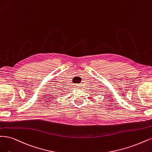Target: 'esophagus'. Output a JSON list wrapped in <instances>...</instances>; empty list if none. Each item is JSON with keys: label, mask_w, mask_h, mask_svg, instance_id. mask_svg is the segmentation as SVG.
Listing matches in <instances>:
<instances>
[{"label": "esophagus", "mask_w": 152, "mask_h": 152, "mask_svg": "<svg viewBox=\"0 0 152 152\" xmlns=\"http://www.w3.org/2000/svg\"><path fill=\"white\" fill-rule=\"evenodd\" d=\"M76 86H78V87H80V85H76Z\"/></svg>", "instance_id": "esophagus-1"}]
</instances>
